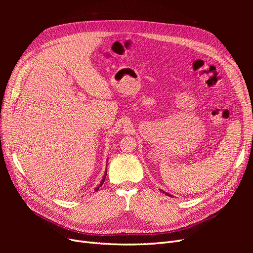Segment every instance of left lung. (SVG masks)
I'll return each instance as SVG.
<instances>
[{"label": "left lung", "mask_w": 253, "mask_h": 253, "mask_svg": "<svg viewBox=\"0 0 253 253\" xmlns=\"http://www.w3.org/2000/svg\"><path fill=\"white\" fill-rule=\"evenodd\" d=\"M162 192H163V190H162ZM164 192H165V191H164ZM166 194H167V195H169V196H171L169 193H166Z\"/></svg>", "instance_id": "obj_1"}]
</instances>
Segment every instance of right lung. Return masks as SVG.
<instances>
[{
	"instance_id": "add662e5",
	"label": "right lung",
	"mask_w": 253,
	"mask_h": 253,
	"mask_svg": "<svg viewBox=\"0 0 253 253\" xmlns=\"http://www.w3.org/2000/svg\"><path fill=\"white\" fill-rule=\"evenodd\" d=\"M105 176H106V171H105V174H104V176H103V179H102V180H101V182H100V186H99V187L96 189V191H97V190H99V188H100V187L102 186V183H103V182H104V180H105Z\"/></svg>"
}]
</instances>
